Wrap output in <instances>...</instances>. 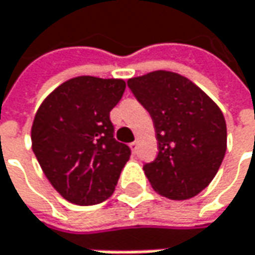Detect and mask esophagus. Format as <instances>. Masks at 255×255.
Instances as JSON below:
<instances>
[{"mask_svg": "<svg viewBox=\"0 0 255 255\" xmlns=\"http://www.w3.org/2000/svg\"><path fill=\"white\" fill-rule=\"evenodd\" d=\"M137 145H138V141L129 142V148L132 150V153H135V151H137Z\"/></svg>", "mask_w": 255, "mask_h": 255, "instance_id": "34e87169", "label": "esophagus"}]
</instances>
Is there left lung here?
Returning a JSON list of instances; mask_svg holds the SVG:
<instances>
[{"label":"left lung","instance_id":"obj_1","mask_svg":"<svg viewBox=\"0 0 255 255\" xmlns=\"http://www.w3.org/2000/svg\"><path fill=\"white\" fill-rule=\"evenodd\" d=\"M127 83L156 129L157 157L142 167L153 189L173 201L196 196L212 182L227 151L222 111L174 72L156 70Z\"/></svg>","mask_w":255,"mask_h":255}]
</instances>
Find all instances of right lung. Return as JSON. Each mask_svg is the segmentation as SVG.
I'll return each instance as SVG.
<instances>
[{"label": "right lung", "instance_id": "add662e5", "mask_svg": "<svg viewBox=\"0 0 255 255\" xmlns=\"http://www.w3.org/2000/svg\"><path fill=\"white\" fill-rule=\"evenodd\" d=\"M126 91L123 79L78 76L57 86L36 113L33 151L52 186L69 202L97 205L115 190L129 158L114 138L110 113Z\"/></svg>", "mask_w": 255, "mask_h": 255}]
</instances>
